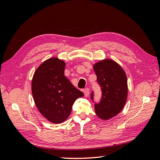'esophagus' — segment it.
Returning a JSON list of instances; mask_svg holds the SVG:
<instances>
[{
    "instance_id": "obj_1",
    "label": "esophagus",
    "mask_w": 160,
    "mask_h": 160,
    "mask_svg": "<svg viewBox=\"0 0 160 160\" xmlns=\"http://www.w3.org/2000/svg\"><path fill=\"white\" fill-rule=\"evenodd\" d=\"M84 94H85V97H88L89 93H90V91H89V88H85L84 89Z\"/></svg>"
}]
</instances>
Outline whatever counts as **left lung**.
<instances>
[{"label": "left lung", "instance_id": "8db88e82", "mask_svg": "<svg viewBox=\"0 0 160 160\" xmlns=\"http://www.w3.org/2000/svg\"><path fill=\"white\" fill-rule=\"evenodd\" d=\"M93 69L102 93L99 102L95 103V111L99 118L107 120L119 113L126 102L127 77L122 67L110 59L97 62ZM93 98L94 92L92 91L91 98L94 102Z\"/></svg>", "mask_w": 160, "mask_h": 160}]
</instances>
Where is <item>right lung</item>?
Wrapping results in <instances>:
<instances>
[{"instance_id":"obj_1","label":"right lung","mask_w":160,"mask_h":160,"mask_svg":"<svg viewBox=\"0 0 160 160\" xmlns=\"http://www.w3.org/2000/svg\"><path fill=\"white\" fill-rule=\"evenodd\" d=\"M65 67L63 61L51 58L38 67L32 80V93L37 109L54 123L65 121L75 100L84 95L64 75Z\"/></svg>"}]
</instances>
